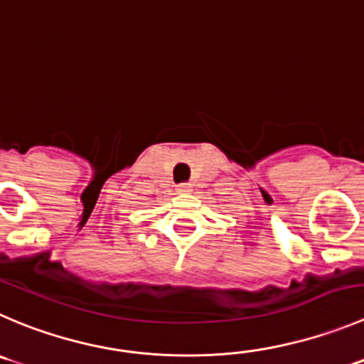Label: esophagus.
<instances>
[{
    "mask_svg": "<svg viewBox=\"0 0 364 364\" xmlns=\"http://www.w3.org/2000/svg\"><path fill=\"white\" fill-rule=\"evenodd\" d=\"M176 191H178V193H189V191H191V184H188V182H182V184L176 186Z\"/></svg>",
    "mask_w": 364,
    "mask_h": 364,
    "instance_id": "34e87169",
    "label": "esophagus"
}]
</instances>
